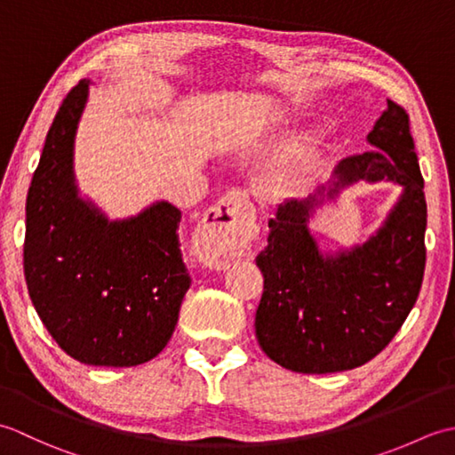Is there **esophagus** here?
<instances>
[{"mask_svg": "<svg viewBox=\"0 0 455 455\" xmlns=\"http://www.w3.org/2000/svg\"><path fill=\"white\" fill-rule=\"evenodd\" d=\"M256 236L254 207L243 191H228L196 228L193 252L211 269H227Z\"/></svg>", "mask_w": 455, "mask_h": 455, "instance_id": "esophagus-1", "label": "esophagus"}]
</instances>
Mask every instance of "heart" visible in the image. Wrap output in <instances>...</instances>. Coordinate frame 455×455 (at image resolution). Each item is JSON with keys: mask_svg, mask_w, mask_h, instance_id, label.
I'll list each match as a JSON object with an SVG mask.
<instances>
[{"mask_svg": "<svg viewBox=\"0 0 455 455\" xmlns=\"http://www.w3.org/2000/svg\"><path fill=\"white\" fill-rule=\"evenodd\" d=\"M323 140L324 134H315L313 139H307L295 144L283 164V170L287 173H291V176H301V173L315 172L318 162H321Z\"/></svg>", "mask_w": 455, "mask_h": 455, "instance_id": "1", "label": "heart"}]
</instances>
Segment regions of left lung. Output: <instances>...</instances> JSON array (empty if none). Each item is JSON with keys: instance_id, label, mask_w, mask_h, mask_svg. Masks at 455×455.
Returning a JSON list of instances; mask_svg holds the SVG:
<instances>
[{"instance_id": "1", "label": "left lung", "mask_w": 455, "mask_h": 455, "mask_svg": "<svg viewBox=\"0 0 455 455\" xmlns=\"http://www.w3.org/2000/svg\"><path fill=\"white\" fill-rule=\"evenodd\" d=\"M367 142L334 178L303 199L279 203L256 264L264 293L256 338L269 360L297 373H334L367 363L399 332L417 303L427 264V199L409 115L387 100ZM360 180L403 188L384 225L363 245L323 253L307 230L318 206Z\"/></svg>"}]
</instances>
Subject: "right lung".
Returning <instances> with one entry per match:
<instances>
[{
    "label": "right lung",
    "mask_w": 455,
    "mask_h": 455,
    "mask_svg": "<svg viewBox=\"0 0 455 455\" xmlns=\"http://www.w3.org/2000/svg\"><path fill=\"white\" fill-rule=\"evenodd\" d=\"M90 85L82 80L66 95L46 134L27 196L25 279L35 311L68 355L132 367L166 347L191 285L181 211L156 201L111 220L80 196L74 148Z\"/></svg>",
    "instance_id": "obj_1"
}]
</instances>
